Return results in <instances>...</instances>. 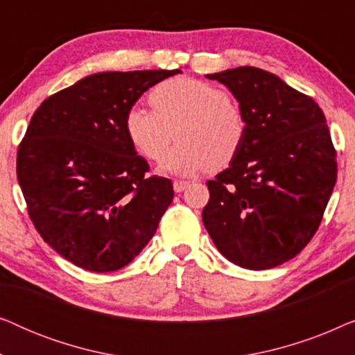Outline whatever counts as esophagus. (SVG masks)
<instances>
[{
	"label": "esophagus",
	"mask_w": 355,
	"mask_h": 355,
	"mask_svg": "<svg viewBox=\"0 0 355 355\" xmlns=\"http://www.w3.org/2000/svg\"><path fill=\"white\" fill-rule=\"evenodd\" d=\"M191 186V182L189 181H179V179H176V181L173 182V189H174V192H182V191H186V189Z\"/></svg>",
	"instance_id": "1"
}]
</instances>
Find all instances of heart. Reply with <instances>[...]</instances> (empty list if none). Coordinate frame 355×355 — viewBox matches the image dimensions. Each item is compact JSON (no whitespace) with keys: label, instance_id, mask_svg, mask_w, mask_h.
Segmentation results:
<instances>
[{"label":"heart","instance_id":"1","mask_svg":"<svg viewBox=\"0 0 355 355\" xmlns=\"http://www.w3.org/2000/svg\"><path fill=\"white\" fill-rule=\"evenodd\" d=\"M152 110L132 106L124 118L130 144L152 162L166 155L176 134L179 142L162 164L176 174L221 168L244 145L247 114L239 100L221 87L192 77H174L148 94Z\"/></svg>","mask_w":355,"mask_h":355}]
</instances>
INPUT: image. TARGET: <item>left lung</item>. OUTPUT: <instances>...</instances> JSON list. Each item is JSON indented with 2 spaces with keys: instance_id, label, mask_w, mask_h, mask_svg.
Listing matches in <instances>:
<instances>
[{
  "instance_id": "obj_1",
  "label": "left lung",
  "mask_w": 355,
  "mask_h": 355,
  "mask_svg": "<svg viewBox=\"0 0 355 355\" xmlns=\"http://www.w3.org/2000/svg\"><path fill=\"white\" fill-rule=\"evenodd\" d=\"M207 77L234 94L249 128L230 168L207 181L203 225L232 263L275 268L315 236L336 184V150L327 119L312 96L259 67Z\"/></svg>"
}]
</instances>
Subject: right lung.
<instances>
[{
	"mask_svg": "<svg viewBox=\"0 0 355 355\" xmlns=\"http://www.w3.org/2000/svg\"><path fill=\"white\" fill-rule=\"evenodd\" d=\"M181 72H100L48 96L17 150L28 216L61 257L105 273L148 244L173 202V182L148 176L124 118L158 82Z\"/></svg>",
	"mask_w": 355,
	"mask_h": 355,
	"instance_id": "obj_1",
	"label": "right lung"
}]
</instances>
